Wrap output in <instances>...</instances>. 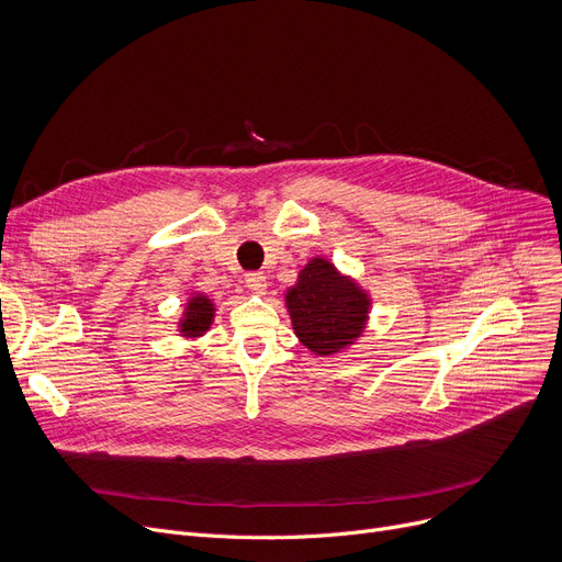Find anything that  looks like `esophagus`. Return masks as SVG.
<instances>
[{"label":"esophagus","mask_w":562,"mask_h":562,"mask_svg":"<svg viewBox=\"0 0 562 562\" xmlns=\"http://www.w3.org/2000/svg\"><path fill=\"white\" fill-rule=\"evenodd\" d=\"M246 286H248L250 291H255V293H261V291L266 289V276H263V273H257V271L246 273Z\"/></svg>","instance_id":"esophagus-1"}]
</instances>
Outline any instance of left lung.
<instances>
[{"label":"left lung","instance_id":"1","mask_svg":"<svg viewBox=\"0 0 562 562\" xmlns=\"http://www.w3.org/2000/svg\"><path fill=\"white\" fill-rule=\"evenodd\" d=\"M286 307L299 339L318 358L335 356L360 337L369 314L367 293L337 273L326 259H312L286 291Z\"/></svg>","mask_w":562,"mask_h":562}]
</instances>
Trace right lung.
<instances>
[{
  "label": "right lung",
  "mask_w": 562,
  "mask_h": 562,
  "mask_svg": "<svg viewBox=\"0 0 562 562\" xmlns=\"http://www.w3.org/2000/svg\"><path fill=\"white\" fill-rule=\"evenodd\" d=\"M214 318V305L206 296H195L187 305V314L182 321L184 337H200L202 333L210 330Z\"/></svg>",
  "instance_id": "obj_1"
}]
</instances>
